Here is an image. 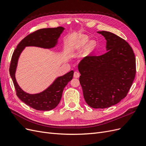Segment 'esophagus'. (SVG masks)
Segmentation results:
<instances>
[{
    "instance_id": "esophagus-1",
    "label": "esophagus",
    "mask_w": 146,
    "mask_h": 146,
    "mask_svg": "<svg viewBox=\"0 0 146 146\" xmlns=\"http://www.w3.org/2000/svg\"><path fill=\"white\" fill-rule=\"evenodd\" d=\"M74 77L75 78H78L79 77H80V73H79L78 72H77V71L74 72Z\"/></svg>"
}]
</instances>
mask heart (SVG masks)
I'll list each match as a JSON object with an SVG mask.
<instances>
[{"instance_id": "heart-1", "label": "heart", "mask_w": 146, "mask_h": 146, "mask_svg": "<svg viewBox=\"0 0 146 146\" xmlns=\"http://www.w3.org/2000/svg\"><path fill=\"white\" fill-rule=\"evenodd\" d=\"M88 41V37L86 36V35H82V36L80 37V39H79V43L82 46L85 45V44L87 43ZM95 46V42L93 41H91L89 43V47L92 48L93 47Z\"/></svg>"}]
</instances>
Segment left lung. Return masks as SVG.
I'll list each match as a JSON object with an SVG mask.
<instances>
[{
    "label": "left lung",
    "mask_w": 146,
    "mask_h": 146,
    "mask_svg": "<svg viewBox=\"0 0 146 146\" xmlns=\"http://www.w3.org/2000/svg\"><path fill=\"white\" fill-rule=\"evenodd\" d=\"M107 40V52L85 56L79 63V78L86 102L93 108H106L125 98L136 74L133 49L113 33L98 32Z\"/></svg>",
    "instance_id": "left-lung-1"
}]
</instances>
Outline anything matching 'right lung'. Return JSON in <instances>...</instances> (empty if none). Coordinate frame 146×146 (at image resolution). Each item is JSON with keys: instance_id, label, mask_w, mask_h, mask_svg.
I'll list each match as a JSON object with an SVG mask.
<instances>
[{"instance_id": "add662e5", "label": "right lung", "mask_w": 146, "mask_h": 146, "mask_svg": "<svg viewBox=\"0 0 146 146\" xmlns=\"http://www.w3.org/2000/svg\"><path fill=\"white\" fill-rule=\"evenodd\" d=\"M64 28H47L38 30L25 37L17 46L13 52L10 66V74L14 84L16 95L26 105L39 111H49L58 105L64 87L72 79L71 70L63 76L58 77L46 90L38 94H30L24 92L17 84L15 72L19 57L25 47L35 46L44 48L54 47Z\"/></svg>"}]
</instances>
